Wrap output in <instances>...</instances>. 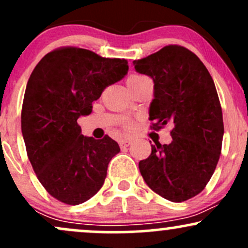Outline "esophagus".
Here are the masks:
<instances>
[{
	"instance_id": "obj_1",
	"label": "esophagus",
	"mask_w": 248,
	"mask_h": 248,
	"mask_svg": "<svg viewBox=\"0 0 248 248\" xmlns=\"http://www.w3.org/2000/svg\"><path fill=\"white\" fill-rule=\"evenodd\" d=\"M132 143V140L130 139H122V140L119 141V144H120L121 148H126Z\"/></svg>"
}]
</instances>
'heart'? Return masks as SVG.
Returning <instances> with one entry per match:
<instances>
[{
    "label": "heart",
    "mask_w": 248,
    "mask_h": 248,
    "mask_svg": "<svg viewBox=\"0 0 248 248\" xmlns=\"http://www.w3.org/2000/svg\"><path fill=\"white\" fill-rule=\"evenodd\" d=\"M141 78H144V77H142V76H130L129 78H128L127 82H129V81H135V80H139V79H141Z\"/></svg>",
    "instance_id": "b5f03b06"
}]
</instances>
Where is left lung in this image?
Instances as JSON below:
<instances>
[{
    "label": "left lung",
    "mask_w": 248,
    "mask_h": 248,
    "mask_svg": "<svg viewBox=\"0 0 248 248\" xmlns=\"http://www.w3.org/2000/svg\"><path fill=\"white\" fill-rule=\"evenodd\" d=\"M133 64L154 81L149 120L156 128L173 124L172 141L152 144L139 169L161 197L187 201L205 187L220 156L224 124L215 82L201 59L179 45H168Z\"/></svg>",
    "instance_id": "obj_1"
}]
</instances>
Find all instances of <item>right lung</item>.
I'll return each instance as SVG.
<instances>
[{"label": "right lung", "mask_w": 248, "mask_h": 248, "mask_svg": "<svg viewBox=\"0 0 248 248\" xmlns=\"http://www.w3.org/2000/svg\"><path fill=\"white\" fill-rule=\"evenodd\" d=\"M127 72L124 58L62 47L43 57L31 73L21 116L25 148L38 181L62 203H84L104 186L120 147L108 135L84 136L77 120L91 114L92 102Z\"/></svg>", "instance_id": "add662e5"}]
</instances>
